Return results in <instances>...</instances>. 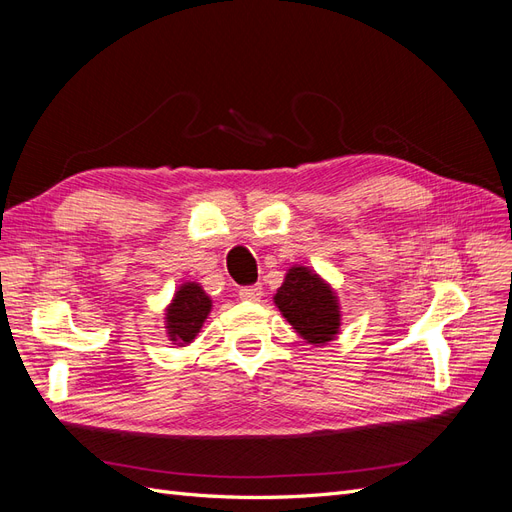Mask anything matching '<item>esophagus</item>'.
<instances>
[{"mask_svg": "<svg viewBox=\"0 0 512 512\" xmlns=\"http://www.w3.org/2000/svg\"><path fill=\"white\" fill-rule=\"evenodd\" d=\"M239 297H241L243 301L256 303V301H260V297H262V286H260V284L245 286V288H241V290H239Z\"/></svg>", "mask_w": 512, "mask_h": 512, "instance_id": "34e87169", "label": "esophagus"}]
</instances>
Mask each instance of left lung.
I'll list each match as a JSON object with an SVG mask.
<instances>
[{
    "label": "left lung",
    "mask_w": 512,
    "mask_h": 512,
    "mask_svg": "<svg viewBox=\"0 0 512 512\" xmlns=\"http://www.w3.org/2000/svg\"><path fill=\"white\" fill-rule=\"evenodd\" d=\"M273 301L307 344H327L339 333L342 314L335 292L307 267H292Z\"/></svg>",
    "instance_id": "8db88e82"
}]
</instances>
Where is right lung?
Returning a JSON list of instances; mask_svg holds the SVG:
<instances>
[{
  "label": "right lung",
  "instance_id": "add662e5",
  "mask_svg": "<svg viewBox=\"0 0 512 512\" xmlns=\"http://www.w3.org/2000/svg\"><path fill=\"white\" fill-rule=\"evenodd\" d=\"M211 312V299L196 282H185L175 292V299L166 307V331L170 342L179 346L194 342L203 322Z\"/></svg>",
  "mask_w": 512,
  "mask_h": 512
}]
</instances>
